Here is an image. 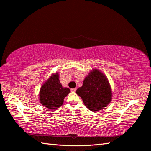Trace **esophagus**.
I'll return each instance as SVG.
<instances>
[{
  "mask_svg": "<svg viewBox=\"0 0 151 151\" xmlns=\"http://www.w3.org/2000/svg\"><path fill=\"white\" fill-rule=\"evenodd\" d=\"M76 88H72V89H71V91L72 92H76Z\"/></svg>",
  "mask_w": 151,
  "mask_h": 151,
  "instance_id": "34e87169",
  "label": "esophagus"
}]
</instances>
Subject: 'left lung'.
<instances>
[{
  "instance_id": "8db88e82",
  "label": "left lung",
  "mask_w": 151,
  "mask_h": 151,
  "mask_svg": "<svg viewBox=\"0 0 151 151\" xmlns=\"http://www.w3.org/2000/svg\"><path fill=\"white\" fill-rule=\"evenodd\" d=\"M85 106L92 111H98L106 107L112 99V90L106 76L97 68L91 70L77 89Z\"/></svg>"
}]
</instances>
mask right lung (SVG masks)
Wrapping results in <instances>:
<instances>
[{"label":"right lung","instance_id":"1","mask_svg":"<svg viewBox=\"0 0 151 151\" xmlns=\"http://www.w3.org/2000/svg\"><path fill=\"white\" fill-rule=\"evenodd\" d=\"M70 92V89L62 86L59 80V74L55 72L41 87L40 103L50 109H57L63 104V99Z\"/></svg>","mask_w":151,"mask_h":151}]
</instances>
